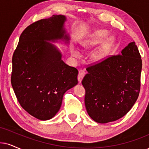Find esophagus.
Instances as JSON below:
<instances>
[{
	"label": "esophagus",
	"instance_id": "34e87169",
	"mask_svg": "<svg viewBox=\"0 0 149 149\" xmlns=\"http://www.w3.org/2000/svg\"><path fill=\"white\" fill-rule=\"evenodd\" d=\"M85 71H83V70H80L78 72V80L79 82H81L82 80V78H83V77L84 76V75H85Z\"/></svg>",
	"mask_w": 149,
	"mask_h": 149
}]
</instances>
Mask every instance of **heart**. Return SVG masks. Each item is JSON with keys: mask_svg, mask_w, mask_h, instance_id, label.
<instances>
[{"mask_svg": "<svg viewBox=\"0 0 149 149\" xmlns=\"http://www.w3.org/2000/svg\"><path fill=\"white\" fill-rule=\"evenodd\" d=\"M107 35V32L105 30H97V31H96L93 33V36L91 38V39H88V40L86 41V42H83V45H83L84 48H91L93 46H94V45L101 42L105 38ZM113 40V38L111 37L107 38V40H105L104 45H102V47L95 54V57L97 59H100V58L102 57L104 54L105 50H106V49L110 45L111 43L112 42ZM71 54H72L73 57L76 58H79L81 57L80 52H79L78 50L76 49H73L71 50Z\"/></svg>", "mask_w": 149, "mask_h": 149, "instance_id": "obj_1", "label": "heart"}]
</instances>
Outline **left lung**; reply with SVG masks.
I'll list each match as a JSON object with an SVG mask.
<instances>
[{
  "instance_id": "left-lung-1",
  "label": "left lung",
  "mask_w": 149,
  "mask_h": 149,
  "mask_svg": "<svg viewBox=\"0 0 149 149\" xmlns=\"http://www.w3.org/2000/svg\"><path fill=\"white\" fill-rule=\"evenodd\" d=\"M142 59L135 42L119 55L108 56L86 68L82 81L88 116L97 123L113 122L125 116L140 91Z\"/></svg>"
}]
</instances>
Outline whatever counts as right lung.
<instances>
[{
	"instance_id": "1",
	"label": "right lung",
	"mask_w": 149,
	"mask_h": 149,
	"mask_svg": "<svg viewBox=\"0 0 149 149\" xmlns=\"http://www.w3.org/2000/svg\"><path fill=\"white\" fill-rule=\"evenodd\" d=\"M63 15L36 21L24 29L12 56L11 82L22 109L40 120L59 111L64 94L78 83V71L66 65L61 52L45 40L64 38Z\"/></svg>"
}]
</instances>
